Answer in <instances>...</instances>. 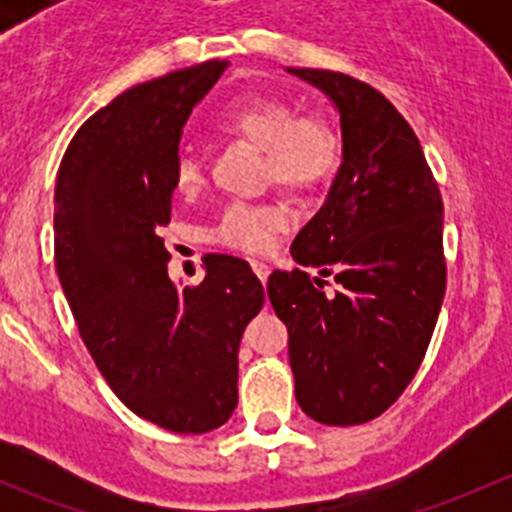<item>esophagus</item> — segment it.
Returning a JSON list of instances; mask_svg holds the SVG:
<instances>
[{"mask_svg": "<svg viewBox=\"0 0 512 512\" xmlns=\"http://www.w3.org/2000/svg\"><path fill=\"white\" fill-rule=\"evenodd\" d=\"M252 270H255L257 280H260V282H267V277H270V265H265V262L252 260Z\"/></svg>", "mask_w": 512, "mask_h": 512, "instance_id": "esophagus-1", "label": "esophagus"}]
</instances>
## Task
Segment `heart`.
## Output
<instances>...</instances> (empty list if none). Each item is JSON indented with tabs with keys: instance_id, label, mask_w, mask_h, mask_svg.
I'll return each mask as SVG.
<instances>
[{
	"instance_id": "obj_1",
	"label": "heart",
	"mask_w": 512,
	"mask_h": 512,
	"mask_svg": "<svg viewBox=\"0 0 512 512\" xmlns=\"http://www.w3.org/2000/svg\"><path fill=\"white\" fill-rule=\"evenodd\" d=\"M223 136L260 148L265 156V178L289 193H312L327 183L339 165L342 141L332 123L322 116H294L282 101H242L218 121ZM173 185L180 195H190L203 185V165L195 153L183 151L175 158ZM292 218L280 205L232 203L213 227V242L230 250L260 255L267 252Z\"/></svg>"
}]
</instances>
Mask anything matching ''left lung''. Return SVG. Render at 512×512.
<instances>
[{"mask_svg":"<svg viewBox=\"0 0 512 512\" xmlns=\"http://www.w3.org/2000/svg\"><path fill=\"white\" fill-rule=\"evenodd\" d=\"M342 116L344 160L267 294L289 332L294 396L309 418L356 426L381 416L416 376L446 292L443 200L414 128L381 91L342 71L289 69Z\"/></svg>","mask_w":512,"mask_h":512,"instance_id":"left-lung-1","label":"left lung"}]
</instances>
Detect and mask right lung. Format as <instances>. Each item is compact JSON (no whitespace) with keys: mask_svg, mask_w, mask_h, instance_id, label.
<instances>
[{"mask_svg":"<svg viewBox=\"0 0 512 512\" xmlns=\"http://www.w3.org/2000/svg\"><path fill=\"white\" fill-rule=\"evenodd\" d=\"M227 61L123 91L76 131L54 190V265L79 334L113 394L165 431L205 433L237 406V349L265 289L245 260L205 257L178 289L170 223L178 141Z\"/></svg>","mask_w":512,"mask_h":512,"instance_id":"add662e5","label":"right lung"}]
</instances>
